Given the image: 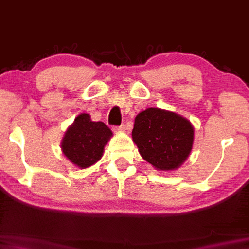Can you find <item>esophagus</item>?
Listing matches in <instances>:
<instances>
[{"mask_svg":"<svg viewBox=\"0 0 249 249\" xmlns=\"http://www.w3.org/2000/svg\"><path fill=\"white\" fill-rule=\"evenodd\" d=\"M125 130V125L122 124L120 125H113L112 127V131L113 132H119V131H124Z\"/></svg>","mask_w":249,"mask_h":249,"instance_id":"obj_1","label":"esophagus"}]
</instances>
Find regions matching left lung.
Instances as JSON below:
<instances>
[{"label": "left lung", "instance_id": "left-lung-1", "mask_svg": "<svg viewBox=\"0 0 249 249\" xmlns=\"http://www.w3.org/2000/svg\"><path fill=\"white\" fill-rule=\"evenodd\" d=\"M132 138L146 162L160 171H172L188 158L194 128L175 112L147 108L136 117Z\"/></svg>", "mask_w": 249, "mask_h": 249}]
</instances>
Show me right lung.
I'll return each instance as SVG.
<instances>
[{
  "label": "right lung",
  "instance_id": "obj_1",
  "mask_svg": "<svg viewBox=\"0 0 249 249\" xmlns=\"http://www.w3.org/2000/svg\"><path fill=\"white\" fill-rule=\"evenodd\" d=\"M111 136V130L104 122L91 121L89 113H82L65 132L61 147L74 165L86 168L102 158Z\"/></svg>",
  "mask_w": 249,
  "mask_h": 249
}]
</instances>
